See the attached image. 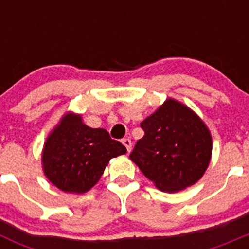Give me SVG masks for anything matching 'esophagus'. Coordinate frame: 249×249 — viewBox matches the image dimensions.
Listing matches in <instances>:
<instances>
[{"instance_id":"obj_1","label":"esophagus","mask_w":249,"mask_h":249,"mask_svg":"<svg viewBox=\"0 0 249 249\" xmlns=\"http://www.w3.org/2000/svg\"><path fill=\"white\" fill-rule=\"evenodd\" d=\"M122 143H123V146H124L127 148V152H131L132 142H131V140H129V138H123Z\"/></svg>"}]
</instances>
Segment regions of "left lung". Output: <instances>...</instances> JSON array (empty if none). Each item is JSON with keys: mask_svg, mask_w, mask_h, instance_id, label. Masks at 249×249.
I'll return each instance as SVG.
<instances>
[{"mask_svg": "<svg viewBox=\"0 0 249 249\" xmlns=\"http://www.w3.org/2000/svg\"><path fill=\"white\" fill-rule=\"evenodd\" d=\"M141 127L144 136L129 158L158 190L179 192L201 179L212 157V136L193 109L169 97Z\"/></svg>", "mask_w": 249, "mask_h": 249, "instance_id": "obj_1", "label": "left lung"}]
</instances>
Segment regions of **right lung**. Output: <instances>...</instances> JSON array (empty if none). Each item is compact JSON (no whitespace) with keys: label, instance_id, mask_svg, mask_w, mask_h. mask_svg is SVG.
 <instances>
[{"label":"right lung","instance_id":"right-lung-1","mask_svg":"<svg viewBox=\"0 0 249 249\" xmlns=\"http://www.w3.org/2000/svg\"><path fill=\"white\" fill-rule=\"evenodd\" d=\"M126 152L106 129L91 128L82 114L68 111L48 133L41 160L51 183L66 193L82 195L100 181L112 158Z\"/></svg>","mask_w":249,"mask_h":249}]
</instances>
